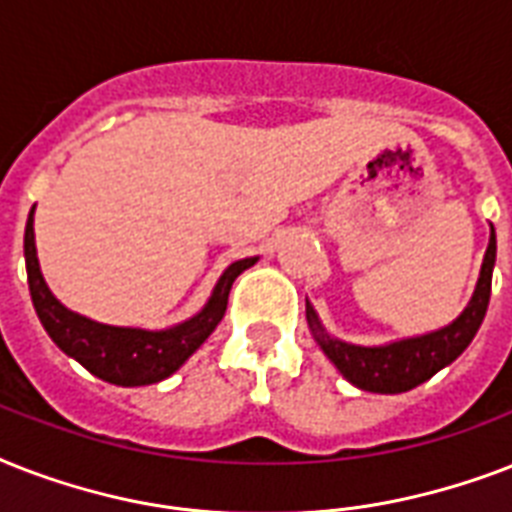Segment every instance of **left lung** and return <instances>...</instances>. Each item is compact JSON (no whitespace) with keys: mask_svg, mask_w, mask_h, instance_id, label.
<instances>
[{"mask_svg":"<svg viewBox=\"0 0 512 512\" xmlns=\"http://www.w3.org/2000/svg\"><path fill=\"white\" fill-rule=\"evenodd\" d=\"M497 260V236H489L481 276H478L476 292L470 297L468 308L444 329H436L430 335L406 337V340L388 342V345H353V342L337 340L324 329L319 313L305 300V319L311 327L313 340L327 353V358L340 369V374L350 385H356L369 393H406L417 388L420 382L430 380L438 369H444L468 348L476 337L478 327L489 308L492 295V271Z\"/></svg>","mask_w":512,"mask_h":512,"instance_id":"8db88e82","label":"left lung"}]
</instances>
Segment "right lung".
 Returning <instances> with one entry per match:
<instances>
[{
  "mask_svg": "<svg viewBox=\"0 0 512 512\" xmlns=\"http://www.w3.org/2000/svg\"><path fill=\"white\" fill-rule=\"evenodd\" d=\"M23 255H26V273L31 300L36 316L47 329V335L66 356L76 358L90 374L111 385L135 388L151 382L167 380L207 340L228 308V292L239 273L257 263V257L236 260L217 279L207 305L196 316L170 329H135L111 327L87 316L68 311L58 297L52 295L42 271L34 244V207L28 212L26 236H23Z\"/></svg>",
  "mask_w": 512,
  "mask_h": 512,
  "instance_id": "right-lung-1",
  "label": "right lung"
}]
</instances>
